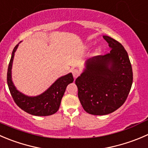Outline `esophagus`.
I'll return each mask as SVG.
<instances>
[{
  "label": "esophagus",
  "mask_w": 148,
  "mask_h": 148,
  "mask_svg": "<svg viewBox=\"0 0 148 148\" xmlns=\"http://www.w3.org/2000/svg\"><path fill=\"white\" fill-rule=\"evenodd\" d=\"M71 72H72L73 77H74V78H77V77H78L80 74V71H79L78 69H74Z\"/></svg>",
  "instance_id": "esophagus-1"
}]
</instances>
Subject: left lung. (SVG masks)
Returning a JSON list of instances; mask_svg holds the SVG:
<instances>
[{"instance_id":"1","label":"left lung","mask_w":148,"mask_h":148,"mask_svg":"<svg viewBox=\"0 0 148 148\" xmlns=\"http://www.w3.org/2000/svg\"><path fill=\"white\" fill-rule=\"evenodd\" d=\"M103 38L111 51L89 58L86 69L75 81L80 103L92 115H106L121 107L133 82L131 63L124 46L108 36Z\"/></svg>"}]
</instances>
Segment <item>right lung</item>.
Segmentation results:
<instances>
[{"label":"right lung","instance_id":"right-lung-1","mask_svg":"<svg viewBox=\"0 0 148 148\" xmlns=\"http://www.w3.org/2000/svg\"><path fill=\"white\" fill-rule=\"evenodd\" d=\"M18 44L14 48L7 71V83L10 93L16 104L25 112L34 116H46L54 114L58 111L61 105V99L65 92L67 85L73 82L72 74H69L60 77L48 90L37 97H28L16 89L11 80V66L14 53Z\"/></svg>","mask_w":148,"mask_h":148}]
</instances>
